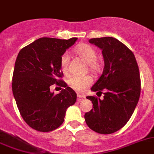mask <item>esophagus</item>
I'll return each instance as SVG.
<instances>
[{"label": "esophagus", "instance_id": "esophagus-1", "mask_svg": "<svg viewBox=\"0 0 154 154\" xmlns=\"http://www.w3.org/2000/svg\"><path fill=\"white\" fill-rule=\"evenodd\" d=\"M85 99V97L84 96H82V95H77V101H82Z\"/></svg>", "mask_w": 154, "mask_h": 154}]
</instances>
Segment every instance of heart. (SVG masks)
Instances as JSON below:
<instances>
[{"label":"heart","instance_id":"obj_1","mask_svg":"<svg viewBox=\"0 0 154 154\" xmlns=\"http://www.w3.org/2000/svg\"><path fill=\"white\" fill-rule=\"evenodd\" d=\"M76 53L84 60L87 64H88L89 68L91 71L97 70L99 67L97 62V51L90 45L83 44L80 45L76 48ZM70 61L69 55L65 53L62 54L60 60V67L63 72H67L68 69V64ZM68 84L73 90L77 92H83L91 84L92 80L90 77H79V76H71L68 79Z\"/></svg>","mask_w":154,"mask_h":154}]
</instances>
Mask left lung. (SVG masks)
<instances>
[{
    "mask_svg": "<svg viewBox=\"0 0 154 154\" xmlns=\"http://www.w3.org/2000/svg\"><path fill=\"white\" fill-rule=\"evenodd\" d=\"M90 43L102 50L104 68L91 90L101 94L103 100L87 97L91 100V111L84 119L90 129L109 134L124 127L131 117L138 103L140 78L138 66L133 52L113 37L91 38Z\"/></svg>",
    "mask_w": 154,
    "mask_h": 154,
    "instance_id": "left-lung-1",
    "label": "left lung"
}]
</instances>
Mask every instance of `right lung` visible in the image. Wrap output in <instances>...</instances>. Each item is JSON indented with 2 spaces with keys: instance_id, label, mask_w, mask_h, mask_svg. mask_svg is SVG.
I'll use <instances>...</instances> for the list:
<instances>
[{
  "instance_id": "1",
  "label": "right lung",
  "mask_w": 154,
  "mask_h": 154,
  "mask_svg": "<svg viewBox=\"0 0 154 154\" xmlns=\"http://www.w3.org/2000/svg\"><path fill=\"white\" fill-rule=\"evenodd\" d=\"M77 40L44 37L19 52L13 74V94L21 116L32 128L42 132L57 128L64 122L67 108L75 103L76 93L59 78L63 76L61 57ZM55 83L64 87L58 94L50 91Z\"/></svg>"
}]
</instances>
